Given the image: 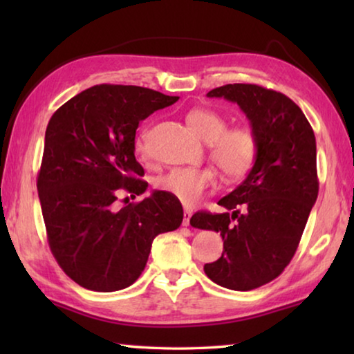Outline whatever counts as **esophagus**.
<instances>
[{
	"label": "esophagus",
	"instance_id": "esophagus-1",
	"mask_svg": "<svg viewBox=\"0 0 354 354\" xmlns=\"http://www.w3.org/2000/svg\"><path fill=\"white\" fill-rule=\"evenodd\" d=\"M190 217H192V212L185 209V211H184V218H183V225L184 226H189L190 225Z\"/></svg>",
	"mask_w": 354,
	"mask_h": 354
}]
</instances>
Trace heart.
<instances>
[{"mask_svg":"<svg viewBox=\"0 0 354 354\" xmlns=\"http://www.w3.org/2000/svg\"><path fill=\"white\" fill-rule=\"evenodd\" d=\"M187 123L195 136L211 143V159L218 165L226 179L236 181L243 178L254 164L257 139L248 127L227 128L223 115L212 109L198 107L187 113ZM148 128L137 139V149L147 153ZM217 185V175L209 167H179L160 176L156 187L167 192L184 205H195L201 196Z\"/></svg>","mask_w":354,"mask_h":354,"instance_id":"1","label":"heart"}]
</instances>
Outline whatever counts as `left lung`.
Returning <instances> with one entry per match:
<instances>
[{
    "label": "left lung",
    "mask_w": 354,
    "mask_h": 354,
    "mask_svg": "<svg viewBox=\"0 0 354 354\" xmlns=\"http://www.w3.org/2000/svg\"><path fill=\"white\" fill-rule=\"evenodd\" d=\"M209 98L237 103L257 139L253 169L218 201L223 214L196 212L190 225L220 232L223 253L205 273L231 290L270 283L289 266L319 195L315 136L284 93L256 84H226Z\"/></svg>",
    "instance_id": "obj_1"
}]
</instances>
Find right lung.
<instances>
[{"label":"right lung","instance_id":"add662e5","mask_svg":"<svg viewBox=\"0 0 354 354\" xmlns=\"http://www.w3.org/2000/svg\"><path fill=\"white\" fill-rule=\"evenodd\" d=\"M139 86L101 84L53 113L45 133L37 190L51 253L84 289L115 292L136 283L154 237L175 231L183 206L162 190L115 209L122 194L147 190L136 160V129L176 103Z\"/></svg>","mask_w":354,"mask_h":354}]
</instances>
